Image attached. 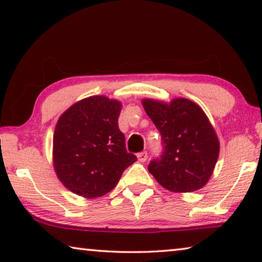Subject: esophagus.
Listing matches in <instances>:
<instances>
[{"label": "esophagus", "mask_w": 262, "mask_h": 262, "mask_svg": "<svg viewBox=\"0 0 262 262\" xmlns=\"http://www.w3.org/2000/svg\"><path fill=\"white\" fill-rule=\"evenodd\" d=\"M137 159H138L139 162H145L146 159H148V152H146V151L139 152L137 155Z\"/></svg>", "instance_id": "34e87169"}]
</instances>
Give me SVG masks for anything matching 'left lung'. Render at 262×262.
Listing matches in <instances>:
<instances>
[{
	"instance_id": "left-lung-1",
	"label": "left lung",
	"mask_w": 262,
	"mask_h": 262,
	"mask_svg": "<svg viewBox=\"0 0 262 262\" xmlns=\"http://www.w3.org/2000/svg\"><path fill=\"white\" fill-rule=\"evenodd\" d=\"M142 105L164 145L161 159L150 162V174L170 192L203 188L216 167L220 139L202 107L186 98L169 102L146 98Z\"/></svg>"
}]
</instances>
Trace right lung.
<instances>
[{"mask_svg":"<svg viewBox=\"0 0 262 262\" xmlns=\"http://www.w3.org/2000/svg\"><path fill=\"white\" fill-rule=\"evenodd\" d=\"M121 107L119 100L94 95L75 102L58 118L53 168L64 187L75 194L85 199L105 195L137 161L126 151L118 126Z\"/></svg>","mask_w":262,"mask_h":262,"instance_id":"obj_1","label":"right lung"}]
</instances>
